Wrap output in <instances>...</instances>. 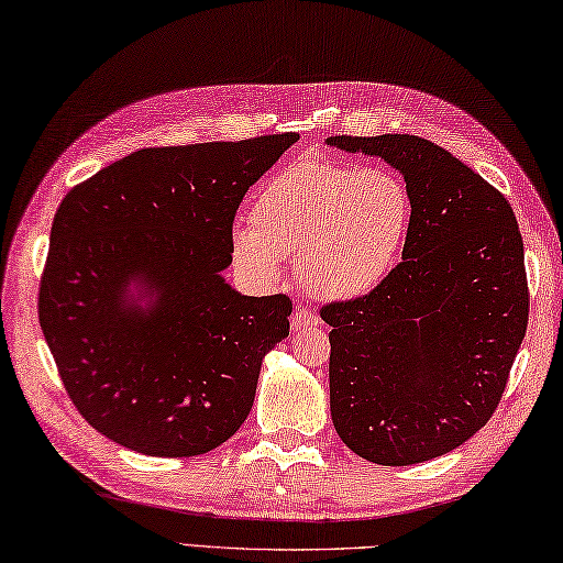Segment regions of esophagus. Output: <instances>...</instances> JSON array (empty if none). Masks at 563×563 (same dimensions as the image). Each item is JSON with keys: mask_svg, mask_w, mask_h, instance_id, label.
I'll return each mask as SVG.
<instances>
[{"mask_svg": "<svg viewBox=\"0 0 563 563\" xmlns=\"http://www.w3.org/2000/svg\"><path fill=\"white\" fill-rule=\"evenodd\" d=\"M313 325H318V318L311 311H306V308H298V311L291 316V330L294 332H301V330L313 328Z\"/></svg>", "mask_w": 563, "mask_h": 563, "instance_id": "34e87169", "label": "esophagus"}]
</instances>
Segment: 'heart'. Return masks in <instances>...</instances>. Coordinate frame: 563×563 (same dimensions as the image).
I'll return each mask as SVG.
<instances>
[{"label": "heart", "instance_id": "b5f03b06", "mask_svg": "<svg viewBox=\"0 0 563 563\" xmlns=\"http://www.w3.org/2000/svg\"><path fill=\"white\" fill-rule=\"evenodd\" d=\"M252 225H235V269L262 286L279 284L284 257L325 301H354L382 286L404 255L412 223L410 189L384 167L298 159L252 199Z\"/></svg>", "mask_w": 563, "mask_h": 563}]
</instances>
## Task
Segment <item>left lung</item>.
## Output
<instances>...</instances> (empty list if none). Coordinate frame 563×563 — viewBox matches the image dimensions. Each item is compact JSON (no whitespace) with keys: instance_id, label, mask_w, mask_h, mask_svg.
I'll return each instance as SVG.
<instances>
[{"instance_id":"8db88e82","label":"left lung","mask_w":563,"mask_h":563,"mask_svg":"<svg viewBox=\"0 0 563 563\" xmlns=\"http://www.w3.org/2000/svg\"><path fill=\"white\" fill-rule=\"evenodd\" d=\"M404 175L412 223L404 262L369 296L323 306L330 416L366 462L442 456L498 408L530 313L518 221L500 191L418 135H332Z\"/></svg>"}]
</instances>
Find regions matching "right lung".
Here are the masks:
<instances>
[{"label":"right lung","instance_id":"obj_1","mask_svg":"<svg viewBox=\"0 0 563 563\" xmlns=\"http://www.w3.org/2000/svg\"><path fill=\"white\" fill-rule=\"evenodd\" d=\"M296 141L147 147L63 199L38 320L75 408L111 442L197 456L245 422L291 301L243 296L223 269L245 191Z\"/></svg>","mask_w":563,"mask_h":563}]
</instances>
